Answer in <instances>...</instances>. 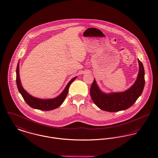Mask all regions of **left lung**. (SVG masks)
Masks as SVG:
<instances>
[{"label": "left lung", "mask_w": 158, "mask_h": 158, "mask_svg": "<svg viewBox=\"0 0 158 158\" xmlns=\"http://www.w3.org/2000/svg\"><path fill=\"white\" fill-rule=\"evenodd\" d=\"M139 72L137 79L128 89L122 93L106 94L102 91L94 79L90 88V95L95 104L102 110L116 112L126 110L132 106L143 93L145 80L144 69L138 59Z\"/></svg>", "instance_id": "left-lung-1"}]
</instances>
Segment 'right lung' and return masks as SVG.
<instances>
[{
	"label": "right lung",
	"instance_id": "1",
	"mask_svg": "<svg viewBox=\"0 0 158 158\" xmlns=\"http://www.w3.org/2000/svg\"><path fill=\"white\" fill-rule=\"evenodd\" d=\"M16 72H17L16 82H17V88H18L19 92L21 94L25 102L29 106H30L33 109H36L40 110H45V111L56 109L63 104L68 94L69 88L70 84H72L74 81V79L76 78V77H73L67 85L64 91L57 97L52 99H40V98H37L31 96L27 92H26L25 89L23 88L22 85L21 84L20 79H19V63H18V64H17Z\"/></svg>",
	"mask_w": 158,
	"mask_h": 158
}]
</instances>
